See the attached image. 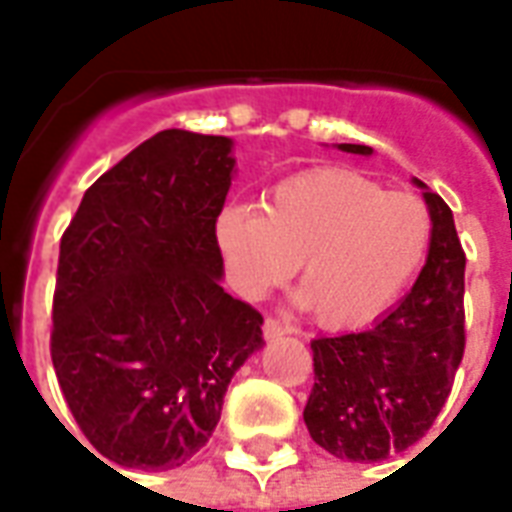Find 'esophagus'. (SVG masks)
Masks as SVG:
<instances>
[{"label": "esophagus", "instance_id": "34e87169", "mask_svg": "<svg viewBox=\"0 0 512 512\" xmlns=\"http://www.w3.org/2000/svg\"><path fill=\"white\" fill-rule=\"evenodd\" d=\"M288 332L290 329L279 321V318H266V323H263V337H266V340H274V337H282V334Z\"/></svg>", "mask_w": 512, "mask_h": 512}]
</instances>
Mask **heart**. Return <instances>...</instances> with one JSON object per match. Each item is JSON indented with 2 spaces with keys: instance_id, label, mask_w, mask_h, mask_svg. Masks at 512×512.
I'll return each instance as SVG.
<instances>
[{
  "instance_id": "heart-1",
  "label": "heart",
  "mask_w": 512,
  "mask_h": 512,
  "mask_svg": "<svg viewBox=\"0 0 512 512\" xmlns=\"http://www.w3.org/2000/svg\"><path fill=\"white\" fill-rule=\"evenodd\" d=\"M430 230L414 194L323 167L279 180L263 208L227 205L213 238L241 296L263 299L301 263V304L326 329H351L400 296L425 260Z\"/></svg>"
}]
</instances>
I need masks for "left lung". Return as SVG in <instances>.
<instances>
[{
  "label": "left lung",
  "mask_w": 512,
  "mask_h": 512,
  "mask_svg": "<svg viewBox=\"0 0 512 512\" xmlns=\"http://www.w3.org/2000/svg\"><path fill=\"white\" fill-rule=\"evenodd\" d=\"M370 156L373 147L340 145ZM430 213L428 260L414 288L373 329L312 340L315 386L304 422L334 458L384 461L419 441L450 397L463 359L466 255L452 211L414 178Z\"/></svg>",
  "instance_id": "obj_1"
}]
</instances>
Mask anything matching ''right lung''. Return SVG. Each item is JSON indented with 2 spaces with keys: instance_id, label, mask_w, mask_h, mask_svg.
Masks as SVG:
<instances>
[{
  "instance_id": "1",
  "label": "right lung",
  "mask_w": 512,
  "mask_h": 512,
  "mask_svg": "<svg viewBox=\"0 0 512 512\" xmlns=\"http://www.w3.org/2000/svg\"><path fill=\"white\" fill-rule=\"evenodd\" d=\"M233 167L227 136L158 131L84 191L62 233L51 362L76 425L117 466L194 458L263 348V315L222 288L213 238Z\"/></svg>"
}]
</instances>
